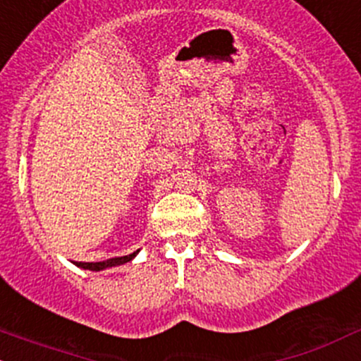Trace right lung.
Segmentation results:
<instances>
[{
    "label": "right lung",
    "mask_w": 361,
    "mask_h": 361,
    "mask_svg": "<svg viewBox=\"0 0 361 361\" xmlns=\"http://www.w3.org/2000/svg\"><path fill=\"white\" fill-rule=\"evenodd\" d=\"M137 254H139V250L133 252V254H130V255H123V257H114V259H109V261H102V262H80V264H78V266L83 267V269L102 271V269H107V267L121 266V264L130 262L133 257H135Z\"/></svg>",
    "instance_id": "obj_1"
}]
</instances>
